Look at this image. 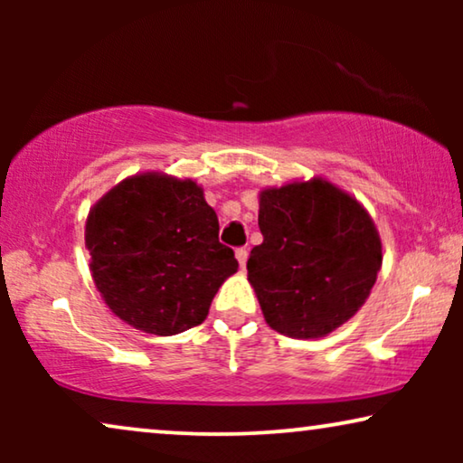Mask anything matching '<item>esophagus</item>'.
Returning <instances> with one entry per match:
<instances>
[{"label":"esophagus","mask_w":463,"mask_h":463,"mask_svg":"<svg viewBox=\"0 0 463 463\" xmlns=\"http://www.w3.org/2000/svg\"><path fill=\"white\" fill-rule=\"evenodd\" d=\"M236 259H238V263H240V268H246V261H249V250L246 249H238L236 250Z\"/></svg>","instance_id":"34e87169"}]
</instances>
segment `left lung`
Returning a JSON list of instances; mask_svg holds the SVG:
<instances>
[{"instance_id": "left-lung-1", "label": "left lung", "mask_w": 463, "mask_h": 463, "mask_svg": "<svg viewBox=\"0 0 463 463\" xmlns=\"http://www.w3.org/2000/svg\"><path fill=\"white\" fill-rule=\"evenodd\" d=\"M263 242L250 250L249 282L263 318L280 335L320 339L369 299L383 261L375 221L325 176L259 192Z\"/></svg>"}]
</instances>
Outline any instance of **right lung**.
<instances>
[{
  "label": "right lung",
  "mask_w": 463,
  "mask_h": 463,
  "mask_svg": "<svg viewBox=\"0 0 463 463\" xmlns=\"http://www.w3.org/2000/svg\"><path fill=\"white\" fill-rule=\"evenodd\" d=\"M84 240L107 307L160 337L202 325L238 271L202 185L157 170L126 176L94 202Z\"/></svg>",
  "instance_id": "1"
}]
</instances>
